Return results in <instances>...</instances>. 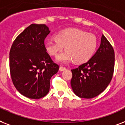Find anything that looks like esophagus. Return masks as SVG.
Masks as SVG:
<instances>
[{
  "instance_id": "1",
  "label": "esophagus",
  "mask_w": 125,
  "mask_h": 125,
  "mask_svg": "<svg viewBox=\"0 0 125 125\" xmlns=\"http://www.w3.org/2000/svg\"><path fill=\"white\" fill-rule=\"evenodd\" d=\"M66 70V68L64 67V66H61L59 68V70L60 71H63V70Z\"/></svg>"
}]
</instances>
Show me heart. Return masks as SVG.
<instances>
[{
    "instance_id": "b5f03b06",
    "label": "heart",
    "mask_w": 125,
    "mask_h": 125,
    "mask_svg": "<svg viewBox=\"0 0 125 125\" xmlns=\"http://www.w3.org/2000/svg\"><path fill=\"white\" fill-rule=\"evenodd\" d=\"M97 38L94 34L78 29H67L56 34L55 38L45 40L46 52L56 56L63 49L65 52L57 57L58 61L68 62L73 61L81 63L87 61L93 57L97 47Z\"/></svg>"
}]
</instances>
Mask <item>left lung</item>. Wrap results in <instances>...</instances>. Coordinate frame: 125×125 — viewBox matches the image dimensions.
<instances>
[{
  "mask_svg": "<svg viewBox=\"0 0 125 125\" xmlns=\"http://www.w3.org/2000/svg\"><path fill=\"white\" fill-rule=\"evenodd\" d=\"M114 66V48L102 35L100 47L91 59L71 70V86L73 93L83 98H92L100 94L110 84Z\"/></svg>",
  "mask_w": 125,
  "mask_h": 125,
  "instance_id": "8db88e82",
  "label": "left lung"
}]
</instances>
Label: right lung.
Instances as JSON below:
<instances>
[{"label": "right lung", "mask_w": 125, "mask_h": 125, "mask_svg": "<svg viewBox=\"0 0 125 125\" xmlns=\"http://www.w3.org/2000/svg\"><path fill=\"white\" fill-rule=\"evenodd\" d=\"M49 32L44 24H32L17 36L10 51L12 82L21 94L29 98L45 96L51 78L59 69L45 49L44 41Z\"/></svg>", "instance_id": "1"}]
</instances>
